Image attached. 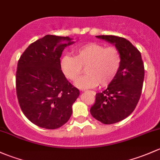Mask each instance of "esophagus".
Masks as SVG:
<instances>
[{
	"label": "esophagus",
	"mask_w": 160,
	"mask_h": 160,
	"mask_svg": "<svg viewBox=\"0 0 160 160\" xmlns=\"http://www.w3.org/2000/svg\"><path fill=\"white\" fill-rule=\"evenodd\" d=\"M82 92H87L86 90H82Z\"/></svg>",
	"instance_id": "1"
}]
</instances>
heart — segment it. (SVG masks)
I'll return each instance as SVG.
<instances>
[{
    "mask_svg": "<svg viewBox=\"0 0 160 160\" xmlns=\"http://www.w3.org/2000/svg\"><path fill=\"white\" fill-rule=\"evenodd\" d=\"M77 56L67 54L60 61V67L67 79L75 80L86 67L87 75L76 81V86L87 89L110 84L117 75L121 65L119 50L113 47L105 48L97 43H88L79 47Z\"/></svg>",
    "mask_w": 160,
    "mask_h": 160,
    "instance_id": "1",
    "label": "heart"
}]
</instances>
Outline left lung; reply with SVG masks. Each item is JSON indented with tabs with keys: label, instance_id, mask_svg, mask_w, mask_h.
Segmentation results:
<instances>
[{
	"label": "left lung",
	"instance_id": "8db88e82",
	"mask_svg": "<svg viewBox=\"0 0 160 160\" xmlns=\"http://www.w3.org/2000/svg\"><path fill=\"white\" fill-rule=\"evenodd\" d=\"M96 37L115 45L120 53L121 65L113 81L104 91L96 94L90 113L103 124L116 123L129 117L139 102L144 80L143 62L140 52L125 38Z\"/></svg>",
	"mask_w": 160,
	"mask_h": 160
}]
</instances>
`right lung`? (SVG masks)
<instances>
[{"label":"right lung","instance_id":"1","mask_svg":"<svg viewBox=\"0 0 160 160\" xmlns=\"http://www.w3.org/2000/svg\"><path fill=\"white\" fill-rule=\"evenodd\" d=\"M69 37L46 35L29 45L18 60L16 91L21 110L35 125L58 129L71 117L80 95L61 70L60 57L73 44Z\"/></svg>","mask_w":160,"mask_h":160}]
</instances>
